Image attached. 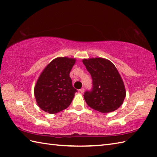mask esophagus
Here are the masks:
<instances>
[{
	"label": "esophagus",
	"instance_id": "1",
	"mask_svg": "<svg viewBox=\"0 0 157 157\" xmlns=\"http://www.w3.org/2000/svg\"><path fill=\"white\" fill-rule=\"evenodd\" d=\"M79 92H80L81 93H84V88H82L80 90H79Z\"/></svg>",
	"mask_w": 157,
	"mask_h": 157
}]
</instances>
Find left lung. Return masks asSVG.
<instances>
[{
  "instance_id": "1",
  "label": "left lung",
  "mask_w": 157,
  "mask_h": 157,
  "mask_svg": "<svg viewBox=\"0 0 157 157\" xmlns=\"http://www.w3.org/2000/svg\"><path fill=\"white\" fill-rule=\"evenodd\" d=\"M92 79V89L84 93L90 107L101 113L115 111L126 96L123 79L112 62L104 58L84 59L82 61Z\"/></svg>"
}]
</instances>
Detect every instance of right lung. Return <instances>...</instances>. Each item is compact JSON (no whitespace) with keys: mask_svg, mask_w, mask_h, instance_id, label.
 Masks as SVG:
<instances>
[{"mask_svg":"<svg viewBox=\"0 0 157 157\" xmlns=\"http://www.w3.org/2000/svg\"><path fill=\"white\" fill-rule=\"evenodd\" d=\"M74 58L57 57L49 63L40 75L34 87V95L42 111L55 114L67 109L74 97L70 71Z\"/></svg>","mask_w":157,"mask_h":157,"instance_id":"add662e5","label":"right lung"}]
</instances>
